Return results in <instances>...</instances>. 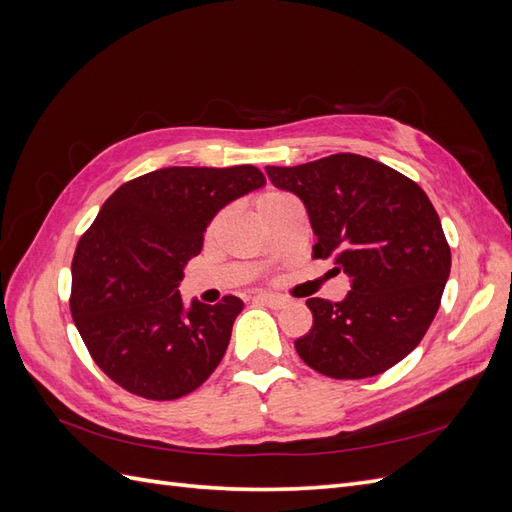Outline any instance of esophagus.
I'll list each match as a JSON object with an SVG mask.
<instances>
[{
  "mask_svg": "<svg viewBox=\"0 0 512 512\" xmlns=\"http://www.w3.org/2000/svg\"><path fill=\"white\" fill-rule=\"evenodd\" d=\"M254 301L260 303V305H267V307H271V309H282V307L288 303L284 297H277V294H269V292L256 294Z\"/></svg>",
  "mask_w": 512,
  "mask_h": 512,
  "instance_id": "34e87169",
  "label": "esophagus"
}]
</instances>
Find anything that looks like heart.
Instances as JSON below:
<instances>
[{"label": "heart", "instance_id": "1", "mask_svg": "<svg viewBox=\"0 0 512 512\" xmlns=\"http://www.w3.org/2000/svg\"><path fill=\"white\" fill-rule=\"evenodd\" d=\"M282 196H286L284 192H277V190H269V192H262L258 198H256V205H258V211L267 209L269 205H273L275 200H280Z\"/></svg>", "mask_w": 512, "mask_h": 512}]
</instances>
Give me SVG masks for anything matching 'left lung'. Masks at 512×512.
I'll list each match as a JSON object with an SVG mask.
<instances>
[{
	"mask_svg": "<svg viewBox=\"0 0 512 512\" xmlns=\"http://www.w3.org/2000/svg\"><path fill=\"white\" fill-rule=\"evenodd\" d=\"M267 175L303 200L314 258H333L350 277L344 301L307 299L312 329L294 342L303 363L361 380L406 359L436 318L451 273V247L421 185L356 153L267 166Z\"/></svg>",
	"mask_w": 512,
	"mask_h": 512,
	"instance_id": "left-lung-1",
	"label": "left lung"
}]
</instances>
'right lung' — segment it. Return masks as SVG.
<instances>
[{"label":"right lung","mask_w":512,"mask_h":512,"mask_svg":"<svg viewBox=\"0 0 512 512\" xmlns=\"http://www.w3.org/2000/svg\"><path fill=\"white\" fill-rule=\"evenodd\" d=\"M265 185L252 164L168 166L123 183L72 258L70 312L91 359L132 395L185 397L220 365L243 301H194L177 290L203 232L230 200Z\"/></svg>","instance_id":"add662e5"}]
</instances>
